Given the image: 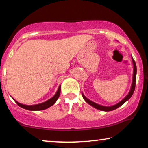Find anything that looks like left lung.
Instances as JSON below:
<instances>
[{
	"label": "left lung",
	"instance_id": "8db88e82",
	"mask_svg": "<svg viewBox=\"0 0 148 148\" xmlns=\"http://www.w3.org/2000/svg\"><path fill=\"white\" fill-rule=\"evenodd\" d=\"M132 62H133V65H134V72H133V79H132V88L130 91L129 94H127L126 97L124 98L123 100L119 102L117 104L114 105L113 106H110V107H105V106H100V105H98L97 103L92 102V101H90L88 99H87L86 97L83 95V94H82V96H83V98L84 99V100L86 101L88 104H90V106H92L94 108H97V109L101 110V111H106V112H109V111H112V110H114L116 109V108H119L120 106H121L123 103H125L126 101L127 100H129L130 99L132 96L133 93H134V90H135V86H136V63H135L134 60L132 58Z\"/></svg>",
	"mask_w": 148,
	"mask_h": 148
}]
</instances>
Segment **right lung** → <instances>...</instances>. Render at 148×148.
Wrapping results in <instances>:
<instances>
[{"mask_svg": "<svg viewBox=\"0 0 148 148\" xmlns=\"http://www.w3.org/2000/svg\"><path fill=\"white\" fill-rule=\"evenodd\" d=\"M60 93V85L58 87V90H57L56 93L55 95L52 98H51L50 99L45 101V102L40 103V104H37V105H34V106H27V105H23L21 103H19L18 102H17L16 101H15V102L17 103V105L18 106H20L21 108H24V109L30 110V111H38V110H45L47 108H49L51 106L54 104L56 103V101H57V99H58L59 97Z\"/></svg>", "mask_w": 148, "mask_h": 148, "instance_id": "obj_1", "label": "right lung"}]
</instances>
